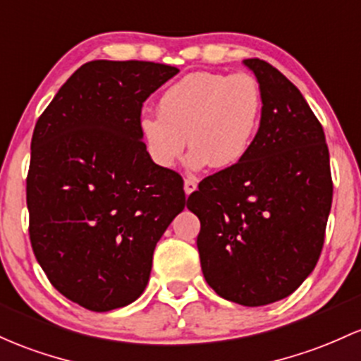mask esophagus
<instances>
[{"label":"esophagus","mask_w":361,"mask_h":361,"mask_svg":"<svg viewBox=\"0 0 361 361\" xmlns=\"http://www.w3.org/2000/svg\"><path fill=\"white\" fill-rule=\"evenodd\" d=\"M195 190H197V181L193 180V178H187V180H185V193L190 195V193L195 192Z\"/></svg>","instance_id":"obj_1"}]
</instances>
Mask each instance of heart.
<instances>
[{
	"label": "heart",
	"instance_id": "heart-1",
	"mask_svg": "<svg viewBox=\"0 0 361 361\" xmlns=\"http://www.w3.org/2000/svg\"><path fill=\"white\" fill-rule=\"evenodd\" d=\"M157 113L140 120L147 150L173 168L192 149L190 168L229 169L252 150L264 116L262 85L250 73L193 71L161 94Z\"/></svg>",
	"mask_w": 361,
	"mask_h": 361
}]
</instances>
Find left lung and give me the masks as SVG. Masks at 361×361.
Segmentation results:
<instances>
[{
    "mask_svg": "<svg viewBox=\"0 0 361 361\" xmlns=\"http://www.w3.org/2000/svg\"><path fill=\"white\" fill-rule=\"evenodd\" d=\"M262 85L252 150L188 197L200 219L197 248L209 286L260 307L290 296L314 271L332 204L326 135L298 89L274 66L245 59Z\"/></svg>",
    "mask_w": 361,
    "mask_h": 361,
    "instance_id": "8db88e82",
    "label": "left lung"
}]
</instances>
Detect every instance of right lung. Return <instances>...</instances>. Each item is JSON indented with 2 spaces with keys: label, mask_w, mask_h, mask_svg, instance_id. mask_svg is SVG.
Masks as SVG:
<instances>
[{
  "label": "right lung",
  "mask_w": 361,
  "mask_h": 361,
  "mask_svg": "<svg viewBox=\"0 0 361 361\" xmlns=\"http://www.w3.org/2000/svg\"><path fill=\"white\" fill-rule=\"evenodd\" d=\"M152 61L82 65L35 123L27 174L32 250L63 296L92 312L135 302L183 180L142 142L145 99L178 73Z\"/></svg>",
  "instance_id": "1"
}]
</instances>
